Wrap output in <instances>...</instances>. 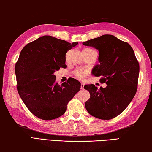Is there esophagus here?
I'll return each mask as SVG.
<instances>
[{
    "mask_svg": "<svg viewBox=\"0 0 152 152\" xmlns=\"http://www.w3.org/2000/svg\"><path fill=\"white\" fill-rule=\"evenodd\" d=\"M84 83H83V82H81V89H84Z\"/></svg>",
    "mask_w": 152,
    "mask_h": 152,
    "instance_id": "esophagus-1",
    "label": "esophagus"
}]
</instances>
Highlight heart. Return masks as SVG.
<instances>
[{
    "mask_svg": "<svg viewBox=\"0 0 152 152\" xmlns=\"http://www.w3.org/2000/svg\"><path fill=\"white\" fill-rule=\"evenodd\" d=\"M85 50H89L91 49H84ZM89 71L84 68H77L73 72V75L74 77L79 80H84L86 77L88 75Z\"/></svg>",
    "mask_w": 152,
    "mask_h": 152,
    "instance_id": "1",
    "label": "heart"
}]
</instances>
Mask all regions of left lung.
<instances>
[{
    "mask_svg": "<svg viewBox=\"0 0 152 152\" xmlns=\"http://www.w3.org/2000/svg\"><path fill=\"white\" fill-rule=\"evenodd\" d=\"M99 51L100 64L93 68L94 76L106 88L98 89L94 84H86L90 99L85 107L90 115L98 119L109 120L120 115L128 106L137 92L140 65L133 48L128 43L111 35H103L84 42Z\"/></svg>",
    "mask_w": 152,
    "mask_h": 152,
    "instance_id": "8db88e82",
    "label": "left lung"
}]
</instances>
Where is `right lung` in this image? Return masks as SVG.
I'll return each mask as SVG.
<instances>
[{"label":"right lung","mask_w":152,"mask_h":152,"mask_svg":"<svg viewBox=\"0 0 152 152\" xmlns=\"http://www.w3.org/2000/svg\"><path fill=\"white\" fill-rule=\"evenodd\" d=\"M78 43L45 35L23 48L15 64L17 88L27 109L38 118L52 120L66 112L67 104L80 89L72 78L61 84L54 72L66 68V54Z\"/></svg>","instance_id":"add662e5"}]
</instances>
